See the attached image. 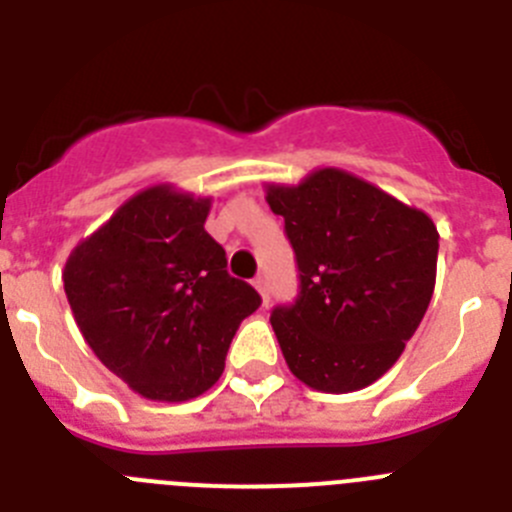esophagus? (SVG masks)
Returning a JSON list of instances; mask_svg holds the SVG:
<instances>
[{
    "mask_svg": "<svg viewBox=\"0 0 512 512\" xmlns=\"http://www.w3.org/2000/svg\"><path fill=\"white\" fill-rule=\"evenodd\" d=\"M253 287H256V292H259L261 300H264V305H266V302H269V282H266V277L253 279Z\"/></svg>",
    "mask_w": 512,
    "mask_h": 512,
    "instance_id": "34e87169",
    "label": "esophagus"
}]
</instances>
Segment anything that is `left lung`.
Returning a JSON list of instances; mask_svg holds the SVG:
<instances>
[{
    "instance_id": "left-lung-1",
    "label": "left lung",
    "mask_w": 512,
    "mask_h": 512,
    "mask_svg": "<svg viewBox=\"0 0 512 512\" xmlns=\"http://www.w3.org/2000/svg\"><path fill=\"white\" fill-rule=\"evenodd\" d=\"M295 248L300 295L271 328L302 384L346 395L377 382L405 351L436 287L438 230L418 207L343 169L266 184Z\"/></svg>"
}]
</instances>
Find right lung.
<instances>
[{"mask_svg": "<svg viewBox=\"0 0 512 512\" xmlns=\"http://www.w3.org/2000/svg\"><path fill=\"white\" fill-rule=\"evenodd\" d=\"M212 197L153 184L122 202L63 266L97 359L140 397L187 402L220 379L243 318L261 305L205 230Z\"/></svg>", "mask_w": 512, "mask_h": 512, "instance_id": "right-lung-1", "label": "right lung"}]
</instances>
